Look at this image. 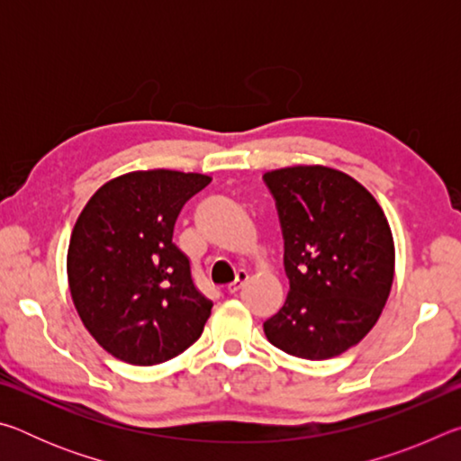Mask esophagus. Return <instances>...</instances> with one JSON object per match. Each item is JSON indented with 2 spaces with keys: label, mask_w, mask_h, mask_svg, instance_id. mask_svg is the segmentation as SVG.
<instances>
[{
  "label": "esophagus",
  "mask_w": 461,
  "mask_h": 461,
  "mask_svg": "<svg viewBox=\"0 0 461 461\" xmlns=\"http://www.w3.org/2000/svg\"><path fill=\"white\" fill-rule=\"evenodd\" d=\"M248 283V272L246 270H238V275H236V280H233V283L228 286V293H231V294H236L241 286H244Z\"/></svg>",
  "instance_id": "1"
}]
</instances>
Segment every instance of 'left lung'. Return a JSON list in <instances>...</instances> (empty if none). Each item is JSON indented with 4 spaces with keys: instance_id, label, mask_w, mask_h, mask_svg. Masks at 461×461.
I'll use <instances>...</instances> for the list:
<instances>
[{
    "instance_id": "1",
    "label": "left lung",
    "mask_w": 461,
    "mask_h": 461,
    "mask_svg": "<svg viewBox=\"0 0 461 461\" xmlns=\"http://www.w3.org/2000/svg\"><path fill=\"white\" fill-rule=\"evenodd\" d=\"M291 291L264 321L283 352L327 360L356 346L386 305L394 241L378 201L346 173L327 167L270 170Z\"/></svg>"
}]
</instances>
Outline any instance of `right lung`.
Segmentation results:
<instances>
[{
  "mask_svg": "<svg viewBox=\"0 0 461 461\" xmlns=\"http://www.w3.org/2000/svg\"><path fill=\"white\" fill-rule=\"evenodd\" d=\"M209 183L199 173L136 170L101 186L77 220L67 254L75 309L118 360L154 366L201 338L213 303L194 286L173 231Z\"/></svg>",
  "mask_w": 461,
  "mask_h": 461,
  "instance_id": "1",
  "label": "right lung"
}]
</instances>
